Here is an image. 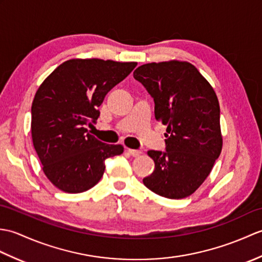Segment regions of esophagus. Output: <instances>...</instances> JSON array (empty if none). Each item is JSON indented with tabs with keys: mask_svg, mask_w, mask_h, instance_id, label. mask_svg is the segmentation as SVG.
<instances>
[{
	"mask_svg": "<svg viewBox=\"0 0 262 262\" xmlns=\"http://www.w3.org/2000/svg\"><path fill=\"white\" fill-rule=\"evenodd\" d=\"M128 153H129L132 157L137 158V157H140V155L142 154V151H140V149H128Z\"/></svg>",
	"mask_w": 262,
	"mask_h": 262,
	"instance_id": "34e87169",
	"label": "esophagus"
}]
</instances>
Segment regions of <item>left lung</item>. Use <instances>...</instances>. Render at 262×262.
I'll return each mask as SVG.
<instances>
[{
	"label": "left lung",
	"mask_w": 262,
	"mask_h": 262,
	"mask_svg": "<svg viewBox=\"0 0 262 262\" xmlns=\"http://www.w3.org/2000/svg\"><path fill=\"white\" fill-rule=\"evenodd\" d=\"M166 125L165 151H148L155 163L143 182L170 199L190 196L210 173L222 151L220 103L214 89L188 62L144 64L134 71Z\"/></svg>",
	"instance_id": "left-lung-1"
}]
</instances>
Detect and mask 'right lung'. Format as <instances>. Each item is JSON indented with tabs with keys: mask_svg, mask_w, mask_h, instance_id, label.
Segmentation results:
<instances>
[{
	"mask_svg": "<svg viewBox=\"0 0 262 262\" xmlns=\"http://www.w3.org/2000/svg\"><path fill=\"white\" fill-rule=\"evenodd\" d=\"M137 63L70 59L60 64L36 92L31 105L33 147L43 173L69 193L86 191L103 176L104 161L124 152L89 134L99 107L111 89L129 75Z\"/></svg>",
	"mask_w": 262,
	"mask_h": 262,
	"instance_id": "1",
	"label": "right lung"
}]
</instances>
